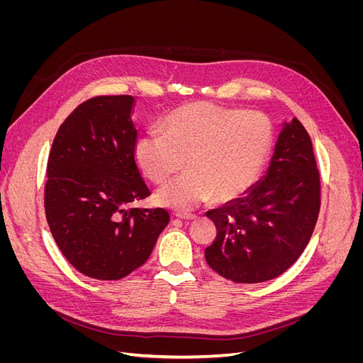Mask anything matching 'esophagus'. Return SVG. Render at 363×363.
<instances>
[{
	"mask_svg": "<svg viewBox=\"0 0 363 363\" xmlns=\"http://www.w3.org/2000/svg\"><path fill=\"white\" fill-rule=\"evenodd\" d=\"M175 216L180 218V219H195V218H196L195 213H182V212L175 213Z\"/></svg>",
	"mask_w": 363,
	"mask_h": 363,
	"instance_id": "obj_1",
	"label": "esophagus"
}]
</instances>
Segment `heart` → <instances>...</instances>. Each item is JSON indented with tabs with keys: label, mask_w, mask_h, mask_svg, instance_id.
I'll return each mask as SVG.
<instances>
[{
	"label": "heart",
	"mask_w": 363,
	"mask_h": 363,
	"mask_svg": "<svg viewBox=\"0 0 363 363\" xmlns=\"http://www.w3.org/2000/svg\"><path fill=\"white\" fill-rule=\"evenodd\" d=\"M160 135L135 145V160L155 184H164L183 168L188 174L157 192V201L191 211L207 201L233 200L257 182L274 145L271 119L257 111L192 103L164 116Z\"/></svg>",
	"instance_id": "1"
}]
</instances>
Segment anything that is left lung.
I'll use <instances>...</instances> for the list:
<instances>
[{
    "label": "left lung",
    "mask_w": 363,
    "mask_h": 363,
    "mask_svg": "<svg viewBox=\"0 0 363 363\" xmlns=\"http://www.w3.org/2000/svg\"><path fill=\"white\" fill-rule=\"evenodd\" d=\"M320 194L311 136L292 118L283 123L265 175L244 196L206 213L218 232L204 251L208 267L236 283L279 277L309 244Z\"/></svg>",
    "instance_id": "obj_1"
}]
</instances>
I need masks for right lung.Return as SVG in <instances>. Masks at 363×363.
Wrapping results in <instances>:
<instances>
[{"label":"right lung","mask_w":363,"mask_h":363,"mask_svg":"<svg viewBox=\"0 0 363 363\" xmlns=\"http://www.w3.org/2000/svg\"><path fill=\"white\" fill-rule=\"evenodd\" d=\"M135 103L131 95L82 103L63 121L48 157L52 238L77 271L98 280H119L144 265L169 223L164 208H128L151 194L135 160Z\"/></svg>","instance_id":"1"}]
</instances>
